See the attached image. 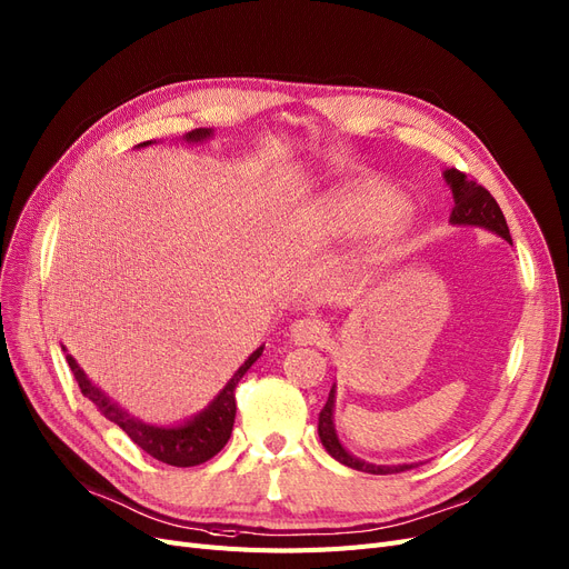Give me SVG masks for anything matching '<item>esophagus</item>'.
Returning a JSON list of instances; mask_svg holds the SVG:
<instances>
[{
  "instance_id": "obj_1",
  "label": "esophagus",
  "mask_w": 569,
  "mask_h": 569,
  "mask_svg": "<svg viewBox=\"0 0 569 569\" xmlns=\"http://www.w3.org/2000/svg\"><path fill=\"white\" fill-rule=\"evenodd\" d=\"M328 323L326 320H320L316 316H307V318H300L295 320V323L290 326V339L295 343H309V346H320L326 339H328Z\"/></svg>"
}]
</instances>
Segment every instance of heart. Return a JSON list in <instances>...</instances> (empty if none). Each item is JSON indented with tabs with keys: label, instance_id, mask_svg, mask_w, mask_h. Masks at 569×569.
I'll return each mask as SVG.
<instances>
[{
	"label": "heart",
	"instance_id": "obj_1",
	"mask_svg": "<svg viewBox=\"0 0 569 569\" xmlns=\"http://www.w3.org/2000/svg\"><path fill=\"white\" fill-rule=\"evenodd\" d=\"M405 202L392 188L379 181H351L337 188L320 207V228L330 237H360L386 228L400 232Z\"/></svg>",
	"mask_w": 569,
	"mask_h": 569
}]
</instances>
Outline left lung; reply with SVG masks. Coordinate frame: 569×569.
Listing matches in <instances>:
<instances>
[{
  "label": "left lung",
  "instance_id": "8db88e82",
  "mask_svg": "<svg viewBox=\"0 0 569 569\" xmlns=\"http://www.w3.org/2000/svg\"><path fill=\"white\" fill-rule=\"evenodd\" d=\"M443 179H447V183L453 190V202H456L453 211H451L453 226H479V228H486L490 232L500 234L502 239H507L511 243L507 220H505L500 204L496 202V197H492L479 181L467 177L465 171L447 169L443 171ZM332 413H335V386L330 390V398H328L326 407L320 409V416H318V437H320V441H323L326 451L341 465L353 467V469H358V472H367V475H400V472H407V469L416 467V462L413 465H372V462H365V460L351 456L341 447V441L335 432Z\"/></svg>",
  "mask_w": 569,
  "mask_h": 569
}]
</instances>
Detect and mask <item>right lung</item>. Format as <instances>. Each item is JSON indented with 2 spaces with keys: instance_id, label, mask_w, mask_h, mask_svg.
<instances>
[{
  "instance_id": "add662e5",
  "label": "right lung",
  "mask_w": 569,
  "mask_h": 569,
  "mask_svg": "<svg viewBox=\"0 0 569 569\" xmlns=\"http://www.w3.org/2000/svg\"><path fill=\"white\" fill-rule=\"evenodd\" d=\"M207 137H211V130L200 128V130L188 132L186 141H204ZM148 143L151 141H143L141 146H148ZM262 349L264 346H260L258 351L249 356V360L237 369L234 377L228 381V386L216 395V400L202 413H197L192 421L177 428H156V426H146L137 421V418H132L128 411H122L118 405H113L107 395L86 377L79 362L69 353H67V362L86 398L100 409L102 416H107L111 423H116L122 432H126L139 449H143L148 456H153L156 460L167 465L194 467L211 460L228 443L234 426V413H237L234 388L241 381V377L249 372L251 365L262 356Z\"/></svg>"
}]
</instances>
